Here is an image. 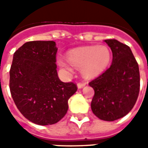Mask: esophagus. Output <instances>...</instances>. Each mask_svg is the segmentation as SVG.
<instances>
[{"instance_id": "1", "label": "esophagus", "mask_w": 148, "mask_h": 148, "mask_svg": "<svg viewBox=\"0 0 148 148\" xmlns=\"http://www.w3.org/2000/svg\"><path fill=\"white\" fill-rule=\"evenodd\" d=\"M85 86H86V83L85 82L78 83V84H77V88L82 89V88H83V87H85Z\"/></svg>"}]
</instances>
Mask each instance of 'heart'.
<instances>
[{
	"label": "heart",
	"mask_w": 148,
	"mask_h": 148,
	"mask_svg": "<svg viewBox=\"0 0 148 148\" xmlns=\"http://www.w3.org/2000/svg\"><path fill=\"white\" fill-rule=\"evenodd\" d=\"M110 60V50L106 46L99 45L72 49L67 53V58L58 57L57 63L66 73H72L75 66L81 68L85 78H93L106 70Z\"/></svg>",
	"instance_id": "heart-1"
}]
</instances>
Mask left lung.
Returning <instances> with one entry per match:
<instances>
[{
	"label": "left lung",
	"instance_id": "left-lung-1",
	"mask_svg": "<svg viewBox=\"0 0 148 148\" xmlns=\"http://www.w3.org/2000/svg\"><path fill=\"white\" fill-rule=\"evenodd\" d=\"M105 42L110 48L113 60L110 67L89 83L94 89L91 110L105 121H114L128 114L139 94L138 64L130 48L116 39Z\"/></svg>",
	"mask_w": 148,
	"mask_h": 148
}]
</instances>
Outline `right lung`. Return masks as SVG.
I'll use <instances>...</instances> for the list:
<instances>
[{"label":"right lung","instance_id":"obj_1","mask_svg":"<svg viewBox=\"0 0 148 148\" xmlns=\"http://www.w3.org/2000/svg\"><path fill=\"white\" fill-rule=\"evenodd\" d=\"M54 41H31L14 52L10 70V90L20 112L30 122L51 125L68 110L76 93L73 82H61L56 65Z\"/></svg>","mask_w":148,"mask_h":148}]
</instances>
